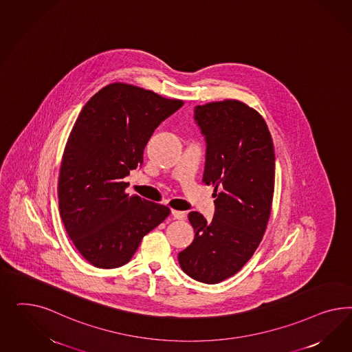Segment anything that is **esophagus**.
Returning a JSON list of instances; mask_svg holds the SVG:
<instances>
[{
	"label": "esophagus",
	"mask_w": 352,
	"mask_h": 352,
	"mask_svg": "<svg viewBox=\"0 0 352 352\" xmlns=\"http://www.w3.org/2000/svg\"><path fill=\"white\" fill-rule=\"evenodd\" d=\"M171 215L175 218V219H184L186 218V212H181V210H171Z\"/></svg>",
	"instance_id": "obj_1"
}]
</instances>
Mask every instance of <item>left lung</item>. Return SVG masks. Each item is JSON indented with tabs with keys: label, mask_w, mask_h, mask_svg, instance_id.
<instances>
[{
	"label": "left lung",
	"mask_w": 352,
	"mask_h": 352,
	"mask_svg": "<svg viewBox=\"0 0 352 352\" xmlns=\"http://www.w3.org/2000/svg\"><path fill=\"white\" fill-rule=\"evenodd\" d=\"M206 143L203 182L214 186L208 222L191 212L195 239L178 254L182 270L205 284L234 275L254 254L271 214L275 149L265 120L239 100L195 107Z\"/></svg>",
	"instance_id": "8db88e82"
}]
</instances>
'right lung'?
Listing matches in <instances>:
<instances>
[{"mask_svg": "<svg viewBox=\"0 0 352 352\" xmlns=\"http://www.w3.org/2000/svg\"><path fill=\"white\" fill-rule=\"evenodd\" d=\"M183 106L137 86L99 90L76 120L59 173V212L80 254L98 268L128 263L144 234L170 214L125 193L124 178L143 164L155 129Z\"/></svg>", "mask_w": 352, "mask_h": 352, "instance_id": "add662e5", "label": "right lung"}]
</instances>
